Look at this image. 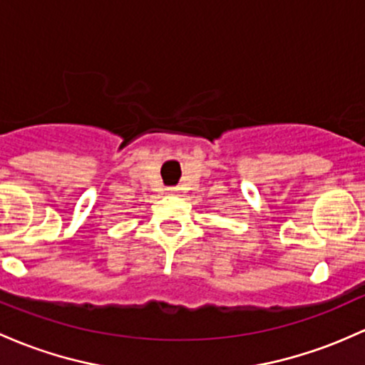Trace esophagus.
<instances>
[{
  "mask_svg": "<svg viewBox=\"0 0 365 365\" xmlns=\"http://www.w3.org/2000/svg\"><path fill=\"white\" fill-rule=\"evenodd\" d=\"M166 194L168 195H178L180 190L176 189V187H170V189H166Z\"/></svg>",
  "mask_w": 365,
  "mask_h": 365,
  "instance_id": "obj_1",
  "label": "esophagus"
}]
</instances>
